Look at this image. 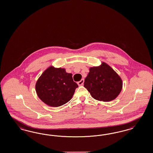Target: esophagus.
Instances as JSON below:
<instances>
[{"label": "esophagus", "instance_id": "34e87169", "mask_svg": "<svg viewBox=\"0 0 153 153\" xmlns=\"http://www.w3.org/2000/svg\"><path fill=\"white\" fill-rule=\"evenodd\" d=\"M83 83H84V79H81L79 81L77 82V84L79 85V86L83 85Z\"/></svg>", "mask_w": 153, "mask_h": 153}]
</instances>
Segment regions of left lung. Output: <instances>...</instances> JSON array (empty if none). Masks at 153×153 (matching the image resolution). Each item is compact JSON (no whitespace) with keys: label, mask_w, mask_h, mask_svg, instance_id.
I'll return each instance as SVG.
<instances>
[{"label":"left lung","mask_w":153,"mask_h":153,"mask_svg":"<svg viewBox=\"0 0 153 153\" xmlns=\"http://www.w3.org/2000/svg\"><path fill=\"white\" fill-rule=\"evenodd\" d=\"M89 71L85 79L84 87L92 97L105 102L114 100L122 88L120 76L105 62H102L99 66L90 67Z\"/></svg>","instance_id":"left-lung-1"}]
</instances>
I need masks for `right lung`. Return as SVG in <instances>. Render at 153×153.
Listing matches in <instances>:
<instances>
[{
  "mask_svg": "<svg viewBox=\"0 0 153 153\" xmlns=\"http://www.w3.org/2000/svg\"><path fill=\"white\" fill-rule=\"evenodd\" d=\"M72 76L65 68L49 67L35 85L38 97L50 107H59L69 102L78 88Z\"/></svg>",
  "mask_w": 153,
  "mask_h": 153,
  "instance_id": "obj_1",
  "label": "right lung"
}]
</instances>
